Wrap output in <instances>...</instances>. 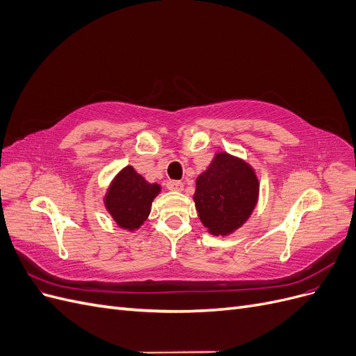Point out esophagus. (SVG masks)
I'll return each instance as SVG.
<instances>
[{"label": "esophagus", "mask_w": 356, "mask_h": 356, "mask_svg": "<svg viewBox=\"0 0 356 356\" xmlns=\"http://www.w3.org/2000/svg\"><path fill=\"white\" fill-rule=\"evenodd\" d=\"M166 187H168V190H170V191H181L182 188H184V184H182L181 181L170 179V181L166 182Z\"/></svg>", "instance_id": "1"}]
</instances>
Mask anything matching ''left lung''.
<instances>
[{
  "mask_svg": "<svg viewBox=\"0 0 356 356\" xmlns=\"http://www.w3.org/2000/svg\"><path fill=\"white\" fill-rule=\"evenodd\" d=\"M260 184L245 160L217 153L196 179L195 203L199 218L213 236H227L251 217Z\"/></svg>",
  "mask_w": 356,
  "mask_h": 356,
  "instance_id": "obj_1",
  "label": "left lung"
}]
</instances>
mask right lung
<instances>
[{"mask_svg": "<svg viewBox=\"0 0 356 356\" xmlns=\"http://www.w3.org/2000/svg\"><path fill=\"white\" fill-rule=\"evenodd\" d=\"M159 193V184H149L132 166H126L110 184L104 197L105 208L118 227L134 232L148 218L152 203Z\"/></svg>", "mask_w": 356, "mask_h": 356, "instance_id": "1", "label": "right lung"}]
</instances>
